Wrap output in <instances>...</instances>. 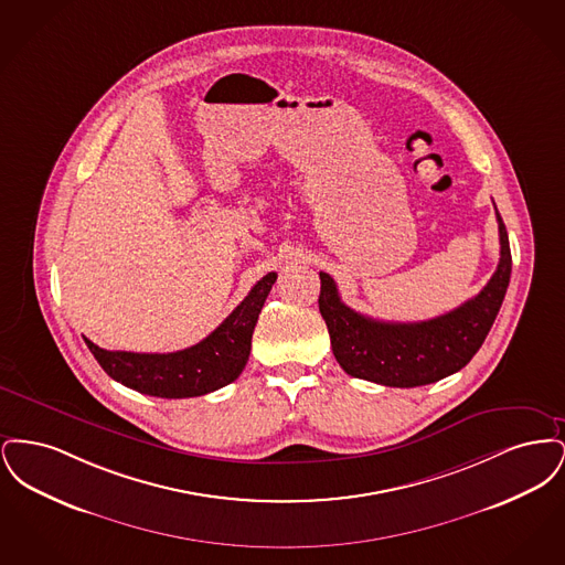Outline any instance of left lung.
<instances>
[{
	"label": "left lung",
	"mask_w": 565,
	"mask_h": 565,
	"mask_svg": "<svg viewBox=\"0 0 565 565\" xmlns=\"http://www.w3.org/2000/svg\"><path fill=\"white\" fill-rule=\"evenodd\" d=\"M500 263L483 290L428 322H379L350 309L334 279L320 273V313L337 362L348 375L390 387H417L463 369L481 350L511 281L509 233L498 214Z\"/></svg>",
	"instance_id": "left-lung-1"
}]
</instances>
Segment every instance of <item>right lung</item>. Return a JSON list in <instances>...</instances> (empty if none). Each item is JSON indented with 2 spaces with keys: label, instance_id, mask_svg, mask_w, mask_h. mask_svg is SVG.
I'll return each mask as SVG.
<instances>
[{
  "label": "right lung",
  "instance_id": "right-lung-1",
  "mask_svg": "<svg viewBox=\"0 0 565 565\" xmlns=\"http://www.w3.org/2000/svg\"><path fill=\"white\" fill-rule=\"evenodd\" d=\"M275 279L277 273L265 275L207 339L189 350L134 353L102 350L88 339L84 343L114 381L135 392L159 398L210 394L242 375L252 350L254 328Z\"/></svg>",
  "mask_w": 565,
  "mask_h": 565
}]
</instances>
